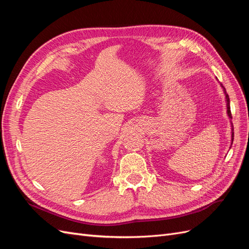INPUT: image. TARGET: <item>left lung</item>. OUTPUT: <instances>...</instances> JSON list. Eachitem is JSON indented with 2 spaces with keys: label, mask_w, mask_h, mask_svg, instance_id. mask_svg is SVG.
<instances>
[{
  "label": "left lung",
  "mask_w": 249,
  "mask_h": 249,
  "mask_svg": "<svg viewBox=\"0 0 249 249\" xmlns=\"http://www.w3.org/2000/svg\"><path fill=\"white\" fill-rule=\"evenodd\" d=\"M221 86H222V84H221ZM222 88L224 89V93H225V97H227V104H228V114H229V117L230 118H232L231 117V108H230V97H229V95L227 94V90H225V88L222 86ZM232 135V138H231V140H233V133L231 134Z\"/></svg>",
  "instance_id": "left-lung-1"
}]
</instances>
